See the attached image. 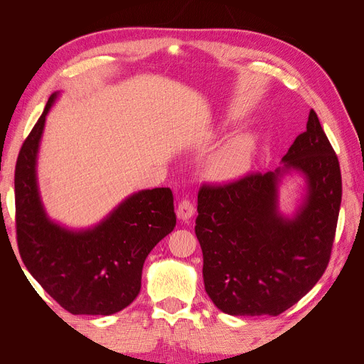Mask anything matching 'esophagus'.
I'll use <instances>...</instances> for the list:
<instances>
[{
	"label": "esophagus",
	"instance_id": "34e87169",
	"mask_svg": "<svg viewBox=\"0 0 364 364\" xmlns=\"http://www.w3.org/2000/svg\"><path fill=\"white\" fill-rule=\"evenodd\" d=\"M176 214H178V218L182 220V222H188V220L194 215V206L190 200H182L176 209Z\"/></svg>",
	"mask_w": 364,
	"mask_h": 364
}]
</instances>
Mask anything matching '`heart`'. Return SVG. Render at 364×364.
Returning <instances> with one entry per match:
<instances>
[{
	"label": "heart",
	"mask_w": 364,
	"mask_h": 364,
	"mask_svg": "<svg viewBox=\"0 0 364 364\" xmlns=\"http://www.w3.org/2000/svg\"><path fill=\"white\" fill-rule=\"evenodd\" d=\"M257 153V138L253 135L235 136L220 149L209 161L208 173L218 182L235 181L246 174Z\"/></svg>",
	"instance_id": "obj_1"
}]
</instances>
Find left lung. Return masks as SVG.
Returning a JSON list of instances; mask_svg holds the SVG:
<instances>
[{"mask_svg": "<svg viewBox=\"0 0 364 364\" xmlns=\"http://www.w3.org/2000/svg\"><path fill=\"white\" fill-rule=\"evenodd\" d=\"M274 171L226 185H203L196 235L203 282L214 305L230 316H278L323 274L341 203V174L316 112ZM304 178L296 211L284 215L279 186L287 173Z\"/></svg>", "mask_w": 364, "mask_h": 364, "instance_id": "obj_1", "label": "left lung"}]
</instances>
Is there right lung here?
Returning a JSON list of instances; mask_svg holds the SVG:
<instances>
[{
  "label": "right lung",
  "instance_id": "add662e5",
  "mask_svg": "<svg viewBox=\"0 0 364 364\" xmlns=\"http://www.w3.org/2000/svg\"><path fill=\"white\" fill-rule=\"evenodd\" d=\"M59 94L48 98L16 161L19 255L31 277L71 314H115L135 301L147 255L176 226L173 193L153 188L130 194L91 228L71 229L51 220L36 167L46 118Z\"/></svg>",
  "mask_w": 364,
  "mask_h": 364
}]
</instances>
